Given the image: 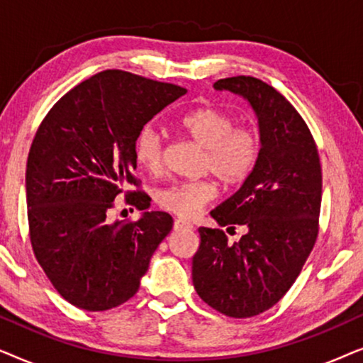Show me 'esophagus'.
Returning <instances> with one entry per match:
<instances>
[{
	"label": "esophagus",
	"mask_w": 363,
	"mask_h": 363,
	"mask_svg": "<svg viewBox=\"0 0 363 363\" xmlns=\"http://www.w3.org/2000/svg\"><path fill=\"white\" fill-rule=\"evenodd\" d=\"M173 228H175L177 231H180V230H191L193 226L188 221L180 220V218H178V220H175V223H173Z\"/></svg>",
	"instance_id": "1"
}]
</instances>
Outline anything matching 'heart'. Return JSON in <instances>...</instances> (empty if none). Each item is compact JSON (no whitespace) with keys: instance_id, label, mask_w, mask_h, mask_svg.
<instances>
[{"instance_id":"obj_1","label":"heart","mask_w":363,"mask_h":363,"mask_svg":"<svg viewBox=\"0 0 363 363\" xmlns=\"http://www.w3.org/2000/svg\"><path fill=\"white\" fill-rule=\"evenodd\" d=\"M178 125L205 148L203 170L211 172L225 185L246 182L259 160V138L251 128L236 125L225 108L203 106L186 112ZM135 160L143 170L158 173L163 167V138L155 127H143L135 138ZM216 183L211 178L173 182L157 193L163 210L182 218H193L215 200Z\"/></svg>"}]
</instances>
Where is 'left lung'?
Returning <instances> with one entry per match:
<instances>
[{
  "label": "left lung",
  "instance_id": "obj_1",
  "mask_svg": "<svg viewBox=\"0 0 363 363\" xmlns=\"http://www.w3.org/2000/svg\"><path fill=\"white\" fill-rule=\"evenodd\" d=\"M218 91L240 94L255 108L261 133L259 160L242 186L211 211L228 231L200 228L193 286L203 302L245 319L277 304L309 257L319 235L322 168L314 137L284 96L251 76L220 79Z\"/></svg>",
  "mask_w": 363,
  "mask_h": 363
}]
</instances>
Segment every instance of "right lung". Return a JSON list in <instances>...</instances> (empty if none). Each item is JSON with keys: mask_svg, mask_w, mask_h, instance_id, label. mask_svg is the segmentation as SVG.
<instances>
[{"mask_svg": "<svg viewBox=\"0 0 363 363\" xmlns=\"http://www.w3.org/2000/svg\"><path fill=\"white\" fill-rule=\"evenodd\" d=\"M186 89L108 69L54 104L29 148L26 201L34 256L59 294L79 309H113L137 294L140 277L173 228L165 211L111 221L117 198L147 210L135 138ZM127 184L138 190L125 191Z\"/></svg>", "mask_w": 363, "mask_h": 363, "instance_id": "1", "label": "right lung"}]
</instances>
